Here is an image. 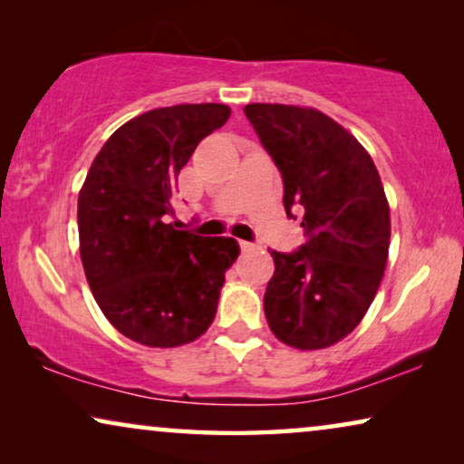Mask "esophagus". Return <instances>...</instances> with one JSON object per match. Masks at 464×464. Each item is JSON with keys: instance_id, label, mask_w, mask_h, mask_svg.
Returning a JSON list of instances; mask_svg holds the SVG:
<instances>
[{"instance_id": "34e87169", "label": "esophagus", "mask_w": 464, "mask_h": 464, "mask_svg": "<svg viewBox=\"0 0 464 464\" xmlns=\"http://www.w3.org/2000/svg\"><path fill=\"white\" fill-rule=\"evenodd\" d=\"M240 249H243L245 253H249V251H256V249H257V245L246 243V240H243V243H240Z\"/></svg>"}]
</instances>
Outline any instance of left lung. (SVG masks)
<instances>
[{
  "instance_id": "8db88e82",
  "label": "left lung",
  "mask_w": 464,
  "mask_h": 464,
  "mask_svg": "<svg viewBox=\"0 0 464 464\" xmlns=\"http://www.w3.org/2000/svg\"><path fill=\"white\" fill-rule=\"evenodd\" d=\"M245 116L283 177V205L302 211L306 243L278 253L264 294L272 334L300 351L327 348L363 319L384 276L391 213L372 156L313 107L251 103Z\"/></svg>"
}]
</instances>
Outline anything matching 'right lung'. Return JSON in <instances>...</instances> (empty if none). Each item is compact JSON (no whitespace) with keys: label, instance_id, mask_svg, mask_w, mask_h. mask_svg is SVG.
<instances>
[{"label":"right lung","instance_id":"obj_1","mask_svg":"<svg viewBox=\"0 0 464 464\" xmlns=\"http://www.w3.org/2000/svg\"><path fill=\"white\" fill-rule=\"evenodd\" d=\"M227 118L221 103L145 111L107 139L80 189L86 281L107 321L143 346L200 338L240 253L230 237H196L169 224L177 175Z\"/></svg>","mask_w":464,"mask_h":464}]
</instances>
